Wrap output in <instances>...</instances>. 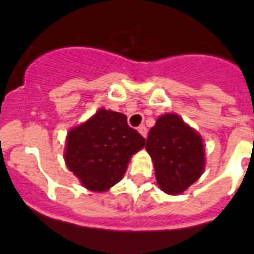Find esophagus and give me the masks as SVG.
Here are the masks:
<instances>
[{
	"label": "esophagus",
	"instance_id": "1",
	"mask_svg": "<svg viewBox=\"0 0 254 254\" xmlns=\"http://www.w3.org/2000/svg\"><path fill=\"white\" fill-rule=\"evenodd\" d=\"M138 132H140L141 134H142L143 137L146 138V136H147V128L146 127H145V126H140V127H138Z\"/></svg>",
	"mask_w": 254,
	"mask_h": 254
}]
</instances>
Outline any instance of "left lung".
Returning <instances> with one entry per match:
<instances>
[{
	"label": "left lung",
	"instance_id": "left-lung-1",
	"mask_svg": "<svg viewBox=\"0 0 254 254\" xmlns=\"http://www.w3.org/2000/svg\"><path fill=\"white\" fill-rule=\"evenodd\" d=\"M146 150L154 161L159 187L168 194L182 193L205 170L202 137L178 114L159 117L149 132Z\"/></svg>",
	"mask_w": 254,
	"mask_h": 254
}]
</instances>
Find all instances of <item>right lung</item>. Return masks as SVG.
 <instances>
[{
    "mask_svg": "<svg viewBox=\"0 0 254 254\" xmlns=\"http://www.w3.org/2000/svg\"><path fill=\"white\" fill-rule=\"evenodd\" d=\"M143 146L145 138L125 114L102 108L68 132L64 160L85 188L105 192L122 179L132 155Z\"/></svg>",
    "mask_w": 254,
    "mask_h": 254,
    "instance_id": "right-lung-1",
    "label": "right lung"
}]
</instances>
